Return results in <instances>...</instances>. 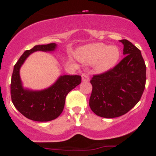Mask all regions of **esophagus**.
<instances>
[{
	"mask_svg": "<svg viewBox=\"0 0 156 156\" xmlns=\"http://www.w3.org/2000/svg\"><path fill=\"white\" fill-rule=\"evenodd\" d=\"M81 76H82V81H83V82L89 81V76H88L87 74H86V73H83V74L81 75Z\"/></svg>",
	"mask_w": 156,
	"mask_h": 156,
	"instance_id": "34e87169",
	"label": "esophagus"
}]
</instances>
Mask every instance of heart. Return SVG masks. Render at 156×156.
<instances>
[{"label": "heart", "instance_id": "1", "mask_svg": "<svg viewBox=\"0 0 156 156\" xmlns=\"http://www.w3.org/2000/svg\"><path fill=\"white\" fill-rule=\"evenodd\" d=\"M77 58L87 64H94L98 73H105L113 69L121 58V51L116 45L108 46L104 43H92L78 50Z\"/></svg>", "mask_w": 156, "mask_h": 156}]
</instances>
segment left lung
Instances as JSON below:
<instances>
[{
  "instance_id": "8db88e82",
  "label": "left lung",
  "mask_w": 156,
  "mask_h": 156,
  "mask_svg": "<svg viewBox=\"0 0 156 156\" xmlns=\"http://www.w3.org/2000/svg\"><path fill=\"white\" fill-rule=\"evenodd\" d=\"M124 44L125 58L113 69L90 80L92 91L89 106L98 116L113 118L125 115L138 103L146 86L145 61L141 51L127 39Z\"/></svg>"
}]
</instances>
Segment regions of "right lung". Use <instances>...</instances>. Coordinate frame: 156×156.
Instances as JSON below:
<instances>
[{
  "label": "right lung",
  "instance_id": "right-lung-1",
  "mask_svg": "<svg viewBox=\"0 0 156 156\" xmlns=\"http://www.w3.org/2000/svg\"><path fill=\"white\" fill-rule=\"evenodd\" d=\"M56 48L55 43L34 46L26 51L14 65L10 84L12 102L23 115L32 121L44 122L58 118L64 110L67 94L81 83L79 75H63L42 90H31L23 86L20 70L26 58L35 51L50 52Z\"/></svg>",
  "mask_w": 156,
  "mask_h": 156
}]
</instances>
